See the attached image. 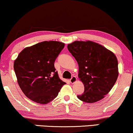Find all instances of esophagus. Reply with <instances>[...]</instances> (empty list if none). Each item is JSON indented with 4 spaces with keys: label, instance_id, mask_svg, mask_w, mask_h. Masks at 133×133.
I'll return each instance as SVG.
<instances>
[{
    "label": "esophagus",
    "instance_id": "34e87169",
    "mask_svg": "<svg viewBox=\"0 0 133 133\" xmlns=\"http://www.w3.org/2000/svg\"><path fill=\"white\" fill-rule=\"evenodd\" d=\"M77 81V77L76 76H72L71 79H70V82H71L72 84H74Z\"/></svg>",
    "mask_w": 133,
    "mask_h": 133
}]
</instances>
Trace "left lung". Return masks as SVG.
<instances>
[{
    "label": "left lung",
    "mask_w": 133,
    "mask_h": 133,
    "mask_svg": "<svg viewBox=\"0 0 133 133\" xmlns=\"http://www.w3.org/2000/svg\"><path fill=\"white\" fill-rule=\"evenodd\" d=\"M79 64V78L84 92L77 98L86 103L102 100L114 85L118 76V60L113 52L91 41H76L68 45Z\"/></svg>",
    "instance_id": "left-lung-1"
}]
</instances>
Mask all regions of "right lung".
Returning <instances> with one entry per match:
<instances>
[{
  "mask_svg": "<svg viewBox=\"0 0 133 133\" xmlns=\"http://www.w3.org/2000/svg\"><path fill=\"white\" fill-rule=\"evenodd\" d=\"M65 44L56 41H43L25 48L14 63L21 90L32 101L47 104L58 95L65 84L59 77L54 62Z\"/></svg>",
  "mask_w": 133,
  "mask_h": 133,
  "instance_id": "right-lung-1",
  "label": "right lung"
}]
</instances>
